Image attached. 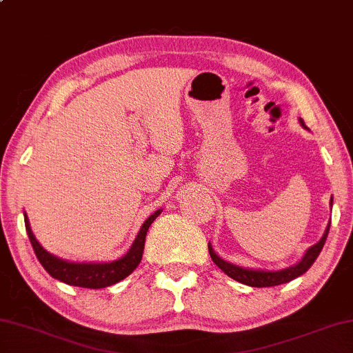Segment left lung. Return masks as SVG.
I'll use <instances>...</instances> for the list:
<instances>
[{
    "label": "left lung",
    "mask_w": 353,
    "mask_h": 353,
    "mask_svg": "<svg viewBox=\"0 0 353 353\" xmlns=\"http://www.w3.org/2000/svg\"><path fill=\"white\" fill-rule=\"evenodd\" d=\"M299 122H301V125H303L305 129L304 121L299 119ZM330 205L333 207V197L330 199ZM330 224H331V221L328 223V226H326L321 239L315 245H312V247H310L307 252L304 253V256L301 258L299 263L291 265V268H285V269H280V270L247 269V268H242V265L224 261L223 258H219L218 254L214 253V250H213L210 243H208V253H210L213 263L216 264L224 274L229 275V277L234 279V280H237V282L243 283V285H248V287H256V288L275 287V285L288 283V282H291V280H294L296 277H299V275H303L305 270H307L310 265L314 264L316 256H319L320 252H321V248H323V245L326 242V237H328Z\"/></svg>",
    "instance_id": "left-lung-1"
}]
</instances>
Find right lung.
I'll return each instance as SVG.
<instances>
[{
  "label": "right lung",
  "mask_w": 353,
  "mask_h": 353,
  "mask_svg": "<svg viewBox=\"0 0 353 353\" xmlns=\"http://www.w3.org/2000/svg\"><path fill=\"white\" fill-rule=\"evenodd\" d=\"M162 210H156L141 224L140 231L137 234L129 252L124 256L116 259V261L110 263H74L55 256V254L49 253L48 250L41 247V243L34 237L32 228H30L27 213H23V218L25 229H27L28 239L32 242L34 253H37V258L43 264V268L48 270L49 275H52L54 279H57L66 285H73V287L99 290L121 282V280H124L127 275H130L137 269V265L141 261L143 250H145L148 229H150L151 223L159 216Z\"/></svg>",
  "instance_id": "obj_1"
}]
</instances>
